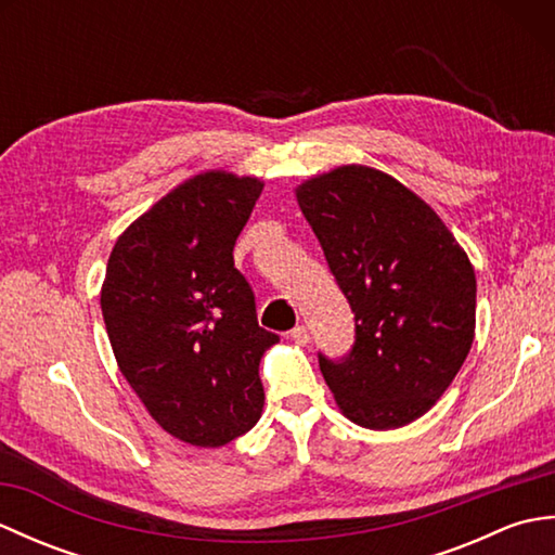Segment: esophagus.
<instances>
[{"instance_id": "obj_1", "label": "esophagus", "mask_w": 555, "mask_h": 555, "mask_svg": "<svg viewBox=\"0 0 555 555\" xmlns=\"http://www.w3.org/2000/svg\"><path fill=\"white\" fill-rule=\"evenodd\" d=\"M291 340L293 344H298V346H308V340H310V334H308V328L305 326H296L291 332Z\"/></svg>"}]
</instances>
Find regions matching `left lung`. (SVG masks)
Wrapping results in <instances>:
<instances>
[{"label": "left lung", "instance_id": "8db88e82", "mask_svg": "<svg viewBox=\"0 0 555 555\" xmlns=\"http://www.w3.org/2000/svg\"><path fill=\"white\" fill-rule=\"evenodd\" d=\"M296 197L356 312L350 356H320L324 382L350 422L405 427L446 393L473 348L475 267L391 173L344 164L310 176Z\"/></svg>", "mask_w": 555, "mask_h": 555}]
</instances>
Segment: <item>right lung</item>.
Instances as JSON below:
<instances>
[{
  "mask_svg": "<svg viewBox=\"0 0 555 555\" xmlns=\"http://www.w3.org/2000/svg\"><path fill=\"white\" fill-rule=\"evenodd\" d=\"M264 181L195 173L116 238L100 291L126 382L159 427L219 448L262 417L259 362L279 336L257 324L233 245Z\"/></svg>",
  "mask_w": 555,
  "mask_h": 555,
  "instance_id": "right-lung-1",
  "label": "right lung"
}]
</instances>
